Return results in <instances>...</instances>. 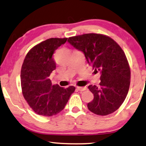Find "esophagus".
Returning a JSON list of instances; mask_svg holds the SVG:
<instances>
[{"label": "esophagus", "instance_id": "esophagus-1", "mask_svg": "<svg viewBox=\"0 0 146 146\" xmlns=\"http://www.w3.org/2000/svg\"><path fill=\"white\" fill-rule=\"evenodd\" d=\"M77 89L79 91H84V90H86L87 88L86 86H84V87H79V86H77Z\"/></svg>", "mask_w": 146, "mask_h": 146}]
</instances>
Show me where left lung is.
I'll return each instance as SVG.
<instances>
[{
	"label": "left lung",
	"mask_w": 146,
	"mask_h": 146,
	"mask_svg": "<svg viewBox=\"0 0 146 146\" xmlns=\"http://www.w3.org/2000/svg\"><path fill=\"white\" fill-rule=\"evenodd\" d=\"M67 41L83 52L95 71L101 73L100 86H88L94 94L87 105L88 110L102 116L115 112L129 90L130 69L125 52L113 39L102 34H83L69 37Z\"/></svg>",
	"instance_id": "left-lung-1"
}]
</instances>
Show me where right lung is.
Segmentation results:
<instances>
[{
	"instance_id": "right-lung-1",
	"label": "right lung",
	"mask_w": 146,
	"mask_h": 146,
	"mask_svg": "<svg viewBox=\"0 0 146 146\" xmlns=\"http://www.w3.org/2000/svg\"><path fill=\"white\" fill-rule=\"evenodd\" d=\"M67 38H51L33 47L26 55L21 70L23 97L36 114L46 117L55 115L64 110L75 87L64 88L52 85L49 79L56 69L54 52Z\"/></svg>"
}]
</instances>
